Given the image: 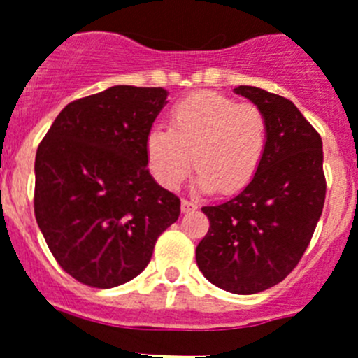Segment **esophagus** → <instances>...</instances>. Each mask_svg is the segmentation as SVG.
Listing matches in <instances>:
<instances>
[{
  "label": "esophagus",
  "mask_w": 358,
  "mask_h": 358,
  "mask_svg": "<svg viewBox=\"0 0 358 358\" xmlns=\"http://www.w3.org/2000/svg\"><path fill=\"white\" fill-rule=\"evenodd\" d=\"M196 207H198L196 202H191V200H187V198H184V200H182V211L184 213L194 211Z\"/></svg>",
  "instance_id": "esophagus-1"
}]
</instances>
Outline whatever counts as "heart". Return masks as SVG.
Segmentation results:
<instances>
[{"label": "heart", "mask_w": 358, "mask_h": 358, "mask_svg": "<svg viewBox=\"0 0 358 358\" xmlns=\"http://www.w3.org/2000/svg\"><path fill=\"white\" fill-rule=\"evenodd\" d=\"M266 147L262 110L218 92L180 100L169 113V129L152 125L145 136L147 164L165 189L178 187L194 164L198 189L236 193L255 178Z\"/></svg>", "instance_id": "heart-1"}]
</instances>
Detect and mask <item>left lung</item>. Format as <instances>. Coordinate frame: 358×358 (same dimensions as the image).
<instances>
[{"label":"left lung","instance_id":"8db88e82","mask_svg":"<svg viewBox=\"0 0 358 358\" xmlns=\"http://www.w3.org/2000/svg\"><path fill=\"white\" fill-rule=\"evenodd\" d=\"M235 92L266 116V155L236 196L202 207L211 225L196 264L216 287L253 295L284 280L309 245L326 200L324 155L320 134L293 101L251 85Z\"/></svg>","mask_w":358,"mask_h":358}]
</instances>
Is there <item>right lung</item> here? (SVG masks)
<instances>
[{
  "label": "right lung",
  "instance_id": "obj_1",
  "mask_svg": "<svg viewBox=\"0 0 358 358\" xmlns=\"http://www.w3.org/2000/svg\"><path fill=\"white\" fill-rule=\"evenodd\" d=\"M167 94L114 85L72 101L38 147L36 222L59 266L82 284L109 289L133 280L178 220L180 198L156 184L145 156Z\"/></svg>",
  "mask_w": 358,
  "mask_h": 358
}]
</instances>
